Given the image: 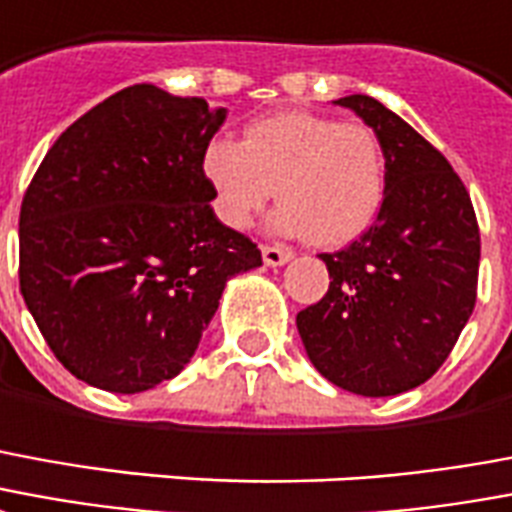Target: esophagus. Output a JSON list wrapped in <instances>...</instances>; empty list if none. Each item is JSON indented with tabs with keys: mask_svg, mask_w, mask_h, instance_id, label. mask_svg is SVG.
I'll return each instance as SVG.
<instances>
[{
	"mask_svg": "<svg viewBox=\"0 0 512 512\" xmlns=\"http://www.w3.org/2000/svg\"><path fill=\"white\" fill-rule=\"evenodd\" d=\"M290 257H293V252L285 249V246H263V263H266V266H285Z\"/></svg>",
	"mask_w": 512,
	"mask_h": 512,
	"instance_id": "34e87169",
	"label": "esophagus"
}]
</instances>
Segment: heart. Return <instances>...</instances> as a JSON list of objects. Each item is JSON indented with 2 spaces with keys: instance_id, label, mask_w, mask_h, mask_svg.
<instances>
[{
  "instance_id": "obj_1",
  "label": "heart",
  "mask_w": 512,
  "mask_h": 512,
  "mask_svg": "<svg viewBox=\"0 0 512 512\" xmlns=\"http://www.w3.org/2000/svg\"><path fill=\"white\" fill-rule=\"evenodd\" d=\"M217 217L244 230L279 195L274 227L317 246H344L369 230L385 200V154L374 130L285 111L252 121L244 140L203 151Z\"/></svg>"
}]
</instances>
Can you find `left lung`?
<instances>
[{"mask_svg":"<svg viewBox=\"0 0 512 512\" xmlns=\"http://www.w3.org/2000/svg\"><path fill=\"white\" fill-rule=\"evenodd\" d=\"M374 130L385 200L358 241L320 255L331 285L298 312L309 361L358 396H396L445 363L478 298L480 230L450 162L369 94L336 100Z\"/></svg>","mask_w":512,"mask_h":512,"instance_id":"8db88e82","label":"left lung"}]
</instances>
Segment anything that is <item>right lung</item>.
Here are the masks:
<instances>
[{
  "label": "right lung",
  "mask_w": 512,
  "mask_h": 512,
  "mask_svg": "<svg viewBox=\"0 0 512 512\" xmlns=\"http://www.w3.org/2000/svg\"><path fill=\"white\" fill-rule=\"evenodd\" d=\"M203 97L135 83L48 149L18 219L26 309L59 363L111 393L176 377L227 279L263 266L222 225L203 151L225 121Z\"/></svg>",
  "instance_id": "obj_1"
}]
</instances>
